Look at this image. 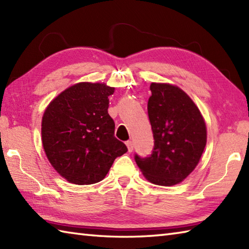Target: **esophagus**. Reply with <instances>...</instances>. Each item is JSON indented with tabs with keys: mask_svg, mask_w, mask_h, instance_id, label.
Returning <instances> with one entry per match:
<instances>
[{
	"mask_svg": "<svg viewBox=\"0 0 249 249\" xmlns=\"http://www.w3.org/2000/svg\"><path fill=\"white\" fill-rule=\"evenodd\" d=\"M126 146H127V150L129 153H131L134 151V143L131 141H127L126 142Z\"/></svg>",
	"mask_w": 249,
	"mask_h": 249,
	"instance_id": "esophagus-1",
	"label": "esophagus"
}]
</instances>
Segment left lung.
Returning a JSON list of instances; mask_svg holds the SVG:
<instances>
[{"label": "left lung", "instance_id": "left-lung-1", "mask_svg": "<svg viewBox=\"0 0 249 249\" xmlns=\"http://www.w3.org/2000/svg\"><path fill=\"white\" fill-rule=\"evenodd\" d=\"M147 113L154 137L150 157L135 160L147 181L160 186L183 182L200 161L206 125L197 105L178 86L152 82Z\"/></svg>", "mask_w": 249, "mask_h": 249}]
</instances>
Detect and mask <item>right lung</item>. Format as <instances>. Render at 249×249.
<instances>
[{
	"mask_svg": "<svg viewBox=\"0 0 249 249\" xmlns=\"http://www.w3.org/2000/svg\"><path fill=\"white\" fill-rule=\"evenodd\" d=\"M114 88L100 82H79L47 106L41 119V142L51 166L67 182L98 183L114 160L127 152L114 137L108 113Z\"/></svg>",
	"mask_w": 249,
	"mask_h": 249,
	"instance_id": "right-lung-1",
	"label": "right lung"
}]
</instances>
